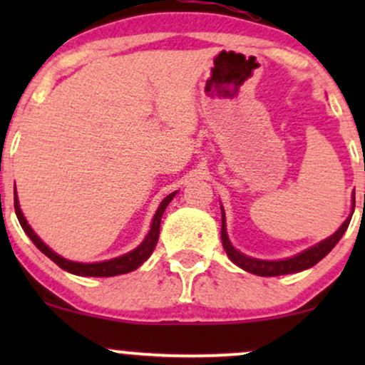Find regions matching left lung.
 <instances>
[{
    "label": "left lung",
    "mask_w": 365,
    "mask_h": 365,
    "mask_svg": "<svg viewBox=\"0 0 365 365\" xmlns=\"http://www.w3.org/2000/svg\"><path fill=\"white\" fill-rule=\"evenodd\" d=\"M354 207H355V197H354ZM354 215V211H351ZM351 215L343 221V225L333 235L324 238V240L319 242L317 245L311 247V249L304 250V252L293 255V257L282 259V261H262V259H254L249 257V255H244L238 252L235 247L232 245L228 235H226V220H225V209L221 207V242H223V249L226 250V255L232 259L233 262L237 264L242 269L249 271V273L257 274V276H279V274H290V273H300V271L309 269V267L316 266L317 262L321 261L322 257H326L331 252L334 245L340 242L343 233L349 228Z\"/></svg>",
    "instance_id": "left-lung-1"
}]
</instances>
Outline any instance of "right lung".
I'll return each mask as SVG.
<instances>
[{
	"label": "right lung",
	"mask_w": 365,
	"mask_h": 365,
	"mask_svg": "<svg viewBox=\"0 0 365 365\" xmlns=\"http://www.w3.org/2000/svg\"><path fill=\"white\" fill-rule=\"evenodd\" d=\"M14 194H15V212H16V217H19V221H20V226H22L24 232L27 233L29 238H31L32 242H34V245L41 250V252H43L44 255H48V257L51 259L53 262H56L58 266L61 267V269L68 271V273H72V274H77V276H98V278H108V276H116V274L130 273V271L137 269V267H139L142 262L148 261L149 255L153 254L154 247H156V244H158L159 226H161L163 212H165L166 206H168V204L171 202V199H173L177 192H173V194L166 195L165 199L161 200V204H159V207H158V211H156V215H154V217H153V225H150V230H149L148 237L144 238V242H142V244L137 247V249H133L132 252H128V254H125V255H120V257H116V259H110V261H103V262H92V264L68 261V259L61 257V255H58L56 252H53V250L49 249V247L46 245L44 242L36 235L34 230L31 228V225L27 223V220H25V217H24L22 211H20V204H19V197H16V192H14Z\"/></svg>",
	"instance_id": "add662e5"
}]
</instances>
